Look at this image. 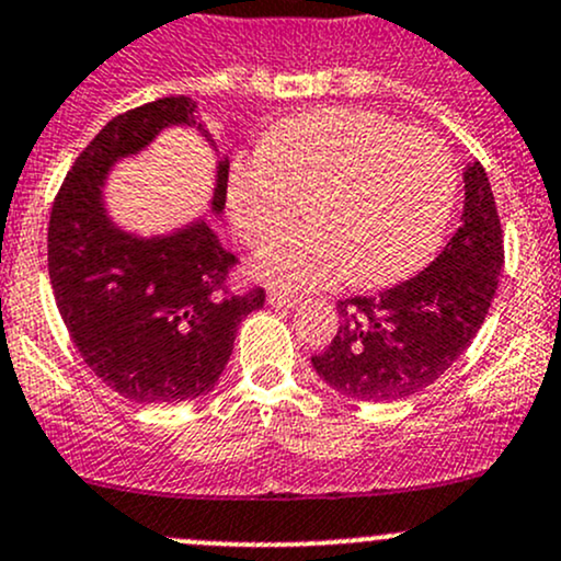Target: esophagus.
<instances>
[{"label": "esophagus", "mask_w": 561, "mask_h": 561, "mask_svg": "<svg viewBox=\"0 0 561 561\" xmlns=\"http://www.w3.org/2000/svg\"><path fill=\"white\" fill-rule=\"evenodd\" d=\"M268 304L276 306V309H293V306L298 304V296H293V293L271 290V293H268Z\"/></svg>", "instance_id": "obj_1"}]
</instances>
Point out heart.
Returning <instances> with one entry per match:
<instances>
[{
  "mask_svg": "<svg viewBox=\"0 0 561 561\" xmlns=\"http://www.w3.org/2000/svg\"><path fill=\"white\" fill-rule=\"evenodd\" d=\"M454 196L457 169L444 141L352 107L290 117L263 156L239 158L228 174V209L247 244L285 231L306 202L309 222L255 261L263 279L287 290L405 279L438 247Z\"/></svg>",
  "mask_w": 561,
  "mask_h": 561,
  "instance_id": "1",
  "label": "heart"
}]
</instances>
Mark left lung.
<instances>
[{
    "instance_id": "1",
    "label": "left lung",
    "mask_w": 561,
    "mask_h": 561,
    "mask_svg": "<svg viewBox=\"0 0 561 561\" xmlns=\"http://www.w3.org/2000/svg\"><path fill=\"white\" fill-rule=\"evenodd\" d=\"M503 263L497 206L476 161L465 169L462 226L440 255L379 296L339 300V333L311 365L335 392L368 403L422 392L476 339Z\"/></svg>"
}]
</instances>
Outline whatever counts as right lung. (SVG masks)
<instances>
[{"label": "right lung", "instance_id": "right-lung-1", "mask_svg": "<svg viewBox=\"0 0 561 561\" xmlns=\"http://www.w3.org/2000/svg\"><path fill=\"white\" fill-rule=\"evenodd\" d=\"M196 126V102L167 96L112 117L64 176L47 226V271L58 311L88 368L137 403H182L209 392L226 370L241 320L263 287H228L236 261L204 220L167 236L117 228L102 187L121 158L163 128ZM211 141V139H209ZM228 158L217 163L211 211L226 209Z\"/></svg>", "mask_w": 561, "mask_h": 561}]
</instances>
